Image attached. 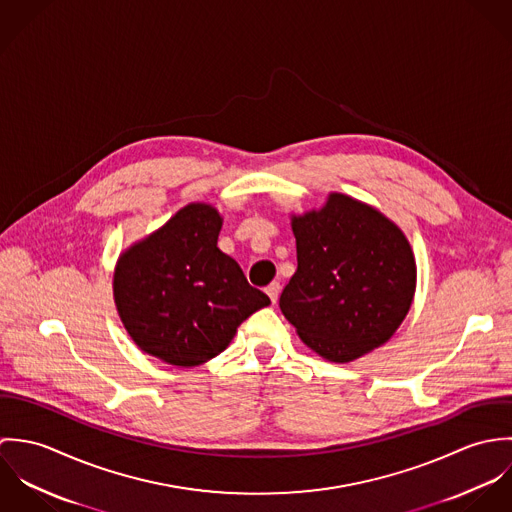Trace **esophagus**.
<instances>
[{"instance_id": "34e87169", "label": "esophagus", "mask_w": 512, "mask_h": 512, "mask_svg": "<svg viewBox=\"0 0 512 512\" xmlns=\"http://www.w3.org/2000/svg\"><path fill=\"white\" fill-rule=\"evenodd\" d=\"M266 293H268V297L272 299V303H276L278 297H280V284H278V282H272V284L266 288Z\"/></svg>"}]
</instances>
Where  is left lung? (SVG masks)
<instances>
[{
	"instance_id": "8db88e82",
	"label": "left lung",
	"mask_w": 512,
	"mask_h": 512,
	"mask_svg": "<svg viewBox=\"0 0 512 512\" xmlns=\"http://www.w3.org/2000/svg\"><path fill=\"white\" fill-rule=\"evenodd\" d=\"M297 270L280 309L321 359L351 363L382 347L416 293V258L402 228L372 205L329 193L292 215Z\"/></svg>"
}]
</instances>
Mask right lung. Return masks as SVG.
I'll use <instances>...</instances> for the list:
<instances>
[{
    "label": "right lung",
    "instance_id": "obj_1",
    "mask_svg": "<svg viewBox=\"0 0 512 512\" xmlns=\"http://www.w3.org/2000/svg\"><path fill=\"white\" fill-rule=\"evenodd\" d=\"M222 215L209 203H189L142 240L114 268V303L149 357L191 368L220 355L238 325L270 305L236 260L217 246Z\"/></svg>",
    "mask_w": 512,
    "mask_h": 512
}]
</instances>
